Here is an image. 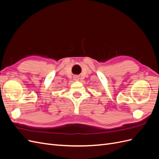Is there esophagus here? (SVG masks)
Returning a JSON list of instances; mask_svg holds the SVG:
<instances>
[{
  "label": "esophagus",
  "instance_id": "1",
  "mask_svg": "<svg viewBox=\"0 0 159 159\" xmlns=\"http://www.w3.org/2000/svg\"><path fill=\"white\" fill-rule=\"evenodd\" d=\"M74 80H75V81H78V80H80L79 76H78V75H75V76L74 77Z\"/></svg>",
  "mask_w": 159,
  "mask_h": 159
}]
</instances>
